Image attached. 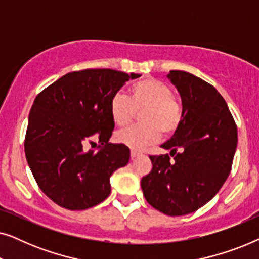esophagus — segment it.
<instances>
[{
  "instance_id": "1",
  "label": "esophagus",
  "mask_w": 259,
  "mask_h": 259,
  "mask_svg": "<svg viewBox=\"0 0 259 259\" xmlns=\"http://www.w3.org/2000/svg\"><path fill=\"white\" fill-rule=\"evenodd\" d=\"M139 155H140L139 152H137V151H131V158H132V159L139 157Z\"/></svg>"
}]
</instances>
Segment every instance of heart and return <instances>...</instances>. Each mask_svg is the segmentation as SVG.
<instances>
[{"instance_id": "heart-1", "label": "heart", "mask_w": 259, "mask_h": 259, "mask_svg": "<svg viewBox=\"0 0 259 259\" xmlns=\"http://www.w3.org/2000/svg\"><path fill=\"white\" fill-rule=\"evenodd\" d=\"M109 114L118 127L132 121L134 112L140 113L141 126H133L119 131L115 141L134 151L157 143L161 133L172 136L182 126L184 108L178 99L173 97L172 90L160 80L147 77L133 83L128 98L116 93L109 100Z\"/></svg>"}]
</instances>
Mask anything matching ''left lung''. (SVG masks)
I'll return each instance as SVG.
<instances>
[{"mask_svg":"<svg viewBox=\"0 0 259 259\" xmlns=\"http://www.w3.org/2000/svg\"><path fill=\"white\" fill-rule=\"evenodd\" d=\"M167 79L182 98L184 119L150 155L152 171L141 179L147 203L167 215L192 213L208 203L228 179L237 148V126L218 91L193 74L171 70Z\"/></svg>","mask_w":259,"mask_h":259,"instance_id":"1","label":"left lung"}]
</instances>
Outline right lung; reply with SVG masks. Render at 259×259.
I'll list each match as a JSON object with an SVG mask.
<instances>
[{
	"label": "right lung",
	"instance_id": "obj_1",
	"mask_svg": "<svg viewBox=\"0 0 259 259\" xmlns=\"http://www.w3.org/2000/svg\"><path fill=\"white\" fill-rule=\"evenodd\" d=\"M140 74L107 68L66 74L31 106L24 140L30 171L42 192L59 206L86 210L111 193L109 178L130 161V148L111 144L109 100ZM98 141V152L84 151Z\"/></svg>",
	"mask_w": 259,
	"mask_h": 259
}]
</instances>
